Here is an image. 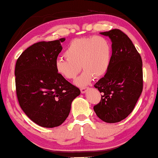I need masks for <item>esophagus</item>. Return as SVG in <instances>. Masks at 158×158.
Here are the masks:
<instances>
[{"instance_id": "34e87169", "label": "esophagus", "mask_w": 158, "mask_h": 158, "mask_svg": "<svg viewBox=\"0 0 158 158\" xmlns=\"http://www.w3.org/2000/svg\"><path fill=\"white\" fill-rule=\"evenodd\" d=\"M80 90H81V93L82 94L86 93V88H81Z\"/></svg>"}]
</instances>
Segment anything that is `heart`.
Returning a JSON list of instances; mask_svg holds the SVG:
<instances>
[{"instance_id":"b5f03b06","label":"heart","mask_w":158,"mask_h":158,"mask_svg":"<svg viewBox=\"0 0 158 158\" xmlns=\"http://www.w3.org/2000/svg\"><path fill=\"white\" fill-rule=\"evenodd\" d=\"M66 59L55 61V70L66 79H76L78 87H86L94 77L99 78L106 74L111 63V46L110 41L103 36L81 37L73 39L64 52Z\"/></svg>"}]
</instances>
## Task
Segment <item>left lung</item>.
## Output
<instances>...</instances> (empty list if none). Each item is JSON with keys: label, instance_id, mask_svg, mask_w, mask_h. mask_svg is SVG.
I'll list each match as a JSON object with an SVG mask.
<instances>
[{"label": "left lung", "instance_id": "left-lung-1", "mask_svg": "<svg viewBox=\"0 0 158 158\" xmlns=\"http://www.w3.org/2000/svg\"><path fill=\"white\" fill-rule=\"evenodd\" d=\"M111 39V63L107 72L94 87L102 93L93 107L101 120L118 123L132 112L143 89L142 60L135 46L120 30L100 33Z\"/></svg>", "mask_w": 158, "mask_h": 158}]
</instances>
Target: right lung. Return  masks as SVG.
I'll use <instances>...</instances> for the list:
<instances>
[{"instance_id":"obj_1","label":"right lung","mask_w":158,"mask_h":158,"mask_svg":"<svg viewBox=\"0 0 158 158\" xmlns=\"http://www.w3.org/2000/svg\"><path fill=\"white\" fill-rule=\"evenodd\" d=\"M64 38L35 43L25 49L15 66L16 91L21 109L44 127L60 125L69 116L71 103L80 90L55 70V61Z\"/></svg>"}]
</instances>
